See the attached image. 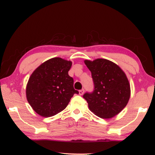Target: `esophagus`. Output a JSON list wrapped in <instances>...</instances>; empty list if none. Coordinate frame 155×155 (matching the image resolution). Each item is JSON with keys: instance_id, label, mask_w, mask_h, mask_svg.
I'll return each instance as SVG.
<instances>
[{"instance_id": "obj_1", "label": "esophagus", "mask_w": 155, "mask_h": 155, "mask_svg": "<svg viewBox=\"0 0 155 155\" xmlns=\"http://www.w3.org/2000/svg\"><path fill=\"white\" fill-rule=\"evenodd\" d=\"M84 93V89H81L79 91V94L80 95H83Z\"/></svg>"}]
</instances>
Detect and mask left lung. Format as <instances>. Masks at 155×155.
<instances>
[{
	"mask_svg": "<svg viewBox=\"0 0 155 155\" xmlns=\"http://www.w3.org/2000/svg\"><path fill=\"white\" fill-rule=\"evenodd\" d=\"M84 63L94 83V91L83 95L88 108L102 118L116 116L127 106L130 96L126 74L117 64L107 59L85 60Z\"/></svg>",
	"mask_w": 155,
	"mask_h": 155,
	"instance_id": "left-lung-1",
	"label": "left lung"
}]
</instances>
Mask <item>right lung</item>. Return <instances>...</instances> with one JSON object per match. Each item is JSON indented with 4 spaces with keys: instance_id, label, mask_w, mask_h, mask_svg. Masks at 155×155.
<instances>
[{
    "instance_id": "1",
    "label": "right lung",
    "mask_w": 155,
    "mask_h": 155,
    "mask_svg": "<svg viewBox=\"0 0 155 155\" xmlns=\"http://www.w3.org/2000/svg\"><path fill=\"white\" fill-rule=\"evenodd\" d=\"M72 62L59 57L45 61L32 72L26 88L27 98L36 113L50 117L67 107L74 94L73 78L68 72Z\"/></svg>"
}]
</instances>
